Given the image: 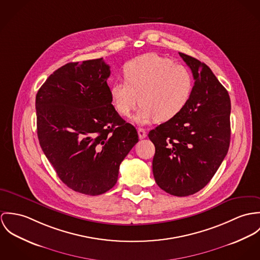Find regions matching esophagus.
Segmentation results:
<instances>
[{
  "label": "esophagus",
  "instance_id": "esophagus-1",
  "mask_svg": "<svg viewBox=\"0 0 260 260\" xmlns=\"http://www.w3.org/2000/svg\"><path fill=\"white\" fill-rule=\"evenodd\" d=\"M138 133H139V138H140L141 140H143V139H144V138L146 137V132H145V129L142 128V127H139Z\"/></svg>",
  "mask_w": 260,
  "mask_h": 260
}]
</instances>
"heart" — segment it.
<instances>
[{
  "label": "heart",
  "mask_w": 260,
  "mask_h": 260,
  "mask_svg": "<svg viewBox=\"0 0 260 260\" xmlns=\"http://www.w3.org/2000/svg\"><path fill=\"white\" fill-rule=\"evenodd\" d=\"M123 77L125 82L116 81L111 85L112 103L119 115L129 116L141 102L135 117L140 124L177 116L188 104L194 86L187 67L152 53L127 61Z\"/></svg>",
  "instance_id": "1"
}]
</instances>
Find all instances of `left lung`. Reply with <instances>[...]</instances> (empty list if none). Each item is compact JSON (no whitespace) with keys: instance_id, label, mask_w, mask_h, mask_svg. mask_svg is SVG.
Here are the masks:
<instances>
[{"instance_id":"8db88e82","label":"left lung","mask_w":260,"mask_h":260,"mask_svg":"<svg viewBox=\"0 0 260 260\" xmlns=\"http://www.w3.org/2000/svg\"><path fill=\"white\" fill-rule=\"evenodd\" d=\"M194 86L186 107L148 133L155 146L152 173L157 185L175 197L203 188L224 159L231 143V99L212 71L179 53Z\"/></svg>"}]
</instances>
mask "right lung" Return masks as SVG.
Here are the masks:
<instances>
[{
  "instance_id": "right-lung-1",
  "label": "right lung",
  "mask_w": 260,
  "mask_h": 260,
  "mask_svg": "<svg viewBox=\"0 0 260 260\" xmlns=\"http://www.w3.org/2000/svg\"><path fill=\"white\" fill-rule=\"evenodd\" d=\"M103 58L69 62L36 95L40 145L71 189L99 196L114 187L119 165L139 142L136 127L112 105Z\"/></svg>"
}]
</instances>
